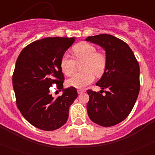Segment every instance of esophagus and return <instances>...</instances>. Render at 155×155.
Returning <instances> with one entry per match:
<instances>
[{"label":"esophagus","instance_id":"34e87169","mask_svg":"<svg viewBox=\"0 0 155 155\" xmlns=\"http://www.w3.org/2000/svg\"><path fill=\"white\" fill-rule=\"evenodd\" d=\"M84 90H81V89H78V93L79 94H82V93H84Z\"/></svg>","mask_w":155,"mask_h":155}]
</instances>
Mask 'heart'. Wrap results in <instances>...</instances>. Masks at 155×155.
I'll list each match as a JSON object with an SVG mask.
<instances>
[{"mask_svg": "<svg viewBox=\"0 0 155 155\" xmlns=\"http://www.w3.org/2000/svg\"><path fill=\"white\" fill-rule=\"evenodd\" d=\"M72 51L76 61L68 53H65L61 57V68L64 74L71 76L76 70V61L84 62L81 67L83 72L75 74L68 80L69 86L84 88L93 81L94 75L99 77L103 74L107 64L106 56L97 51L94 45L85 42L75 45Z\"/></svg>", "mask_w": 155, "mask_h": 155, "instance_id": "heart-1", "label": "heart"}]
</instances>
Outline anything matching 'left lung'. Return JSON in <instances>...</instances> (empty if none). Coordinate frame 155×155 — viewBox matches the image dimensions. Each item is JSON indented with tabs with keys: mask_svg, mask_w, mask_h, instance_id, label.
I'll list each match as a JSON object with an SVG mask.
<instances>
[{
	"mask_svg": "<svg viewBox=\"0 0 155 155\" xmlns=\"http://www.w3.org/2000/svg\"><path fill=\"white\" fill-rule=\"evenodd\" d=\"M86 41L102 46L107 59L106 68L96 83L99 92L87 90V114L102 127H112L124 121L134 106L140 91V67L130 46L112 35L88 36Z\"/></svg>",
	"mask_w": 155,
	"mask_h": 155,
	"instance_id": "obj_1",
	"label": "left lung"
}]
</instances>
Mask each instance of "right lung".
Masks as SVG:
<instances>
[{
  "label": "right lung",
  "mask_w": 155,
  "mask_h": 155,
  "mask_svg": "<svg viewBox=\"0 0 155 155\" xmlns=\"http://www.w3.org/2000/svg\"><path fill=\"white\" fill-rule=\"evenodd\" d=\"M75 38L47 37L23 49L16 61L12 84L16 104L27 121L42 130H54L67 123L69 108L78 97L74 87L63 88L61 57ZM57 84L63 94L54 98L49 87Z\"/></svg>",
  "instance_id": "obj_1"
}]
</instances>
